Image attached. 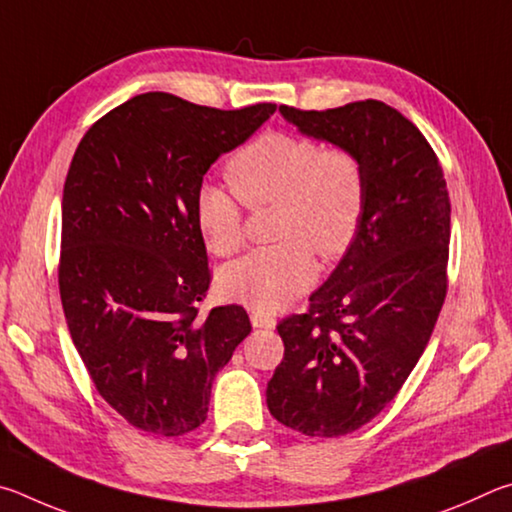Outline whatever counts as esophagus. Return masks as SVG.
I'll list each match as a JSON object with an SVG mask.
<instances>
[{
  "mask_svg": "<svg viewBox=\"0 0 512 512\" xmlns=\"http://www.w3.org/2000/svg\"><path fill=\"white\" fill-rule=\"evenodd\" d=\"M251 324H254V328H274L276 319L270 315V312L254 310L251 312Z\"/></svg>",
  "mask_w": 512,
  "mask_h": 512,
  "instance_id": "34e87169",
  "label": "esophagus"
}]
</instances>
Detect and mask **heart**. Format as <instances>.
Masks as SVG:
<instances>
[{"label": "heart", "instance_id": "1", "mask_svg": "<svg viewBox=\"0 0 512 512\" xmlns=\"http://www.w3.org/2000/svg\"><path fill=\"white\" fill-rule=\"evenodd\" d=\"M227 177L233 191L215 182L197 188L195 227L211 254L231 256L245 242L242 202L279 206L274 238L281 242L249 251L220 276L231 299L279 310L315 283L312 251L330 261L351 247L364 211V168L348 148L270 132L231 157Z\"/></svg>", "mask_w": 512, "mask_h": 512}]
</instances>
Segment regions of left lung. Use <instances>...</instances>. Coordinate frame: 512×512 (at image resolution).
<instances>
[{
	"label": "left lung",
	"instance_id": "obj_1",
	"mask_svg": "<svg viewBox=\"0 0 512 512\" xmlns=\"http://www.w3.org/2000/svg\"><path fill=\"white\" fill-rule=\"evenodd\" d=\"M279 112L306 137L348 148L364 168L351 247L306 315L276 326L285 353L267 382L279 423L335 438L396 398L432 337L447 294L450 195L423 132L387 103Z\"/></svg>",
	"mask_w": 512,
	"mask_h": 512
}]
</instances>
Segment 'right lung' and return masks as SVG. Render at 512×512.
Instances as JSON below:
<instances>
[{
  "label": "right lung",
  "instance_id": "1",
  "mask_svg": "<svg viewBox=\"0 0 512 512\" xmlns=\"http://www.w3.org/2000/svg\"><path fill=\"white\" fill-rule=\"evenodd\" d=\"M274 110L139 94L98 119L71 159L62 310L96 391L141 432L182 436L200 427L215 375L251 333L242 306L200 317L211 272L193 202L213 161Z\"/></svg>",
  "mask_w": 512,
  "mask_h": 512
}]
</instances>
